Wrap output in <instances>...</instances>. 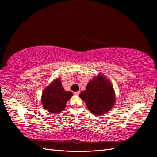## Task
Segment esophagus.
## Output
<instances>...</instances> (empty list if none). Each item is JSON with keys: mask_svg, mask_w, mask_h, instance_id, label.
Returning <instances> with one entry per match:
<instances>
[{"mask_svg": "<svg viewBox=\"0 0 157 157\" xmlns=\"http://www.w3.org/2000/svg\"><path fill=\"white\" fill-rule=\"evenodd\" d=\"M79 94H80V92H79V91L73 92V94H74V95H75V96H78V95H79Z\"/></svg>", "mask_w": 157, "mask_h": 157, "instance_id": "esophagus-1", "label": "esophagus"}]
</instances>
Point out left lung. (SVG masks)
Returning a JSON list of instances; mask_svg holds the SVG:
<instances>
[{
    "instance_id": "8db88e82",
    "label": "left lung",
    "mask_w": 157,
    "mask_h": 157,
    "mask_svg": "<svg viewBox=\"0 0 157 157\" xmlns=\"http://www.w3.org/2000/svg\"><path fill=\"white\" fill-rule=\"evenodd\" d=\"M89 110L94 115H101L113 108L115 95L111 84L101 75L94 78L86 89L79 94Z\"/></svg>"
}]
</instances>
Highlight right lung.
Segmentation results:
<instances>
[{"label": "right lung", "mask_w": 157, "mask_h": 157, "mask_svg": "<svg viewBox=\"0 0 157 157\" xmlns=\"http://www.w3.org/2000/svg\"><path fill=\"white\" fill-rule=\"evenodd\" d=\"M72 96L71 92L65 91L60 78H57L43 91L42 105L50 113H58L65 109L66 103Z\"/></svg>", "instance_id": "obj_1"}]
</instances>
